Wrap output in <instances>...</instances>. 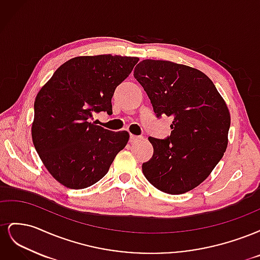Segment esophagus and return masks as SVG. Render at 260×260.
<instances>
[{
    "label": "esophagus",
    "instance_id": "obj_1",
    "mask_svg": "<svg viewBox=\"0 0 260 260\" xmlns=\"http://www.w3.org/2000/svg\"><path fill=\"white\" fill-rule=\"evenodd\" d=\"M143 138L140 137V136H135V135H130V138H129V141L131 143H135V142H138V141L142 140Z\"/></svg>",
    "mask_w": 260,
    "mask_h": 260
}]
</instances>
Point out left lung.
<instances>
[{
    "mask_svg": "<svg viewBox=\"0 0 260 260\" xmlns=\"http://www.w3.org/2000/svg\"><path fill=\"white\" fill-rule=\"evenodd\" d=\"M133 76L156 117L174 119L169 137L148 138L154 154L142 165L145 178L165 193L191 191L209 176L226 149L231 119L223 99L205 74L172 61L144 59Z\"/></svg>",
    "mask_w": 260,
    "mask_h": 260,
    "instance_id": "1",
    "label": "left lung"
}]
</instances>
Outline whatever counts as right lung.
Wrapping results in <instances>:
<instances>
[{
    "label": "right lung",
    "mask_w": 260,
    "mask_h": 260,
    "mask_svg": "<svg viewBox=\"0 0 260 260\" xmlns=\"http://www.w3.org/2000/svg\"><path fill=\"white\" fill-rule=\"evenodd\" d=\"M138 57H75L62 64L35 101L32 141L50 174L74 190L103 178L127 145V131L113 132L90 122L93 113L113 114L116 88L131 74Z\"/></svg>",
    "instance_id": "obj_1"
}]
</instances>
